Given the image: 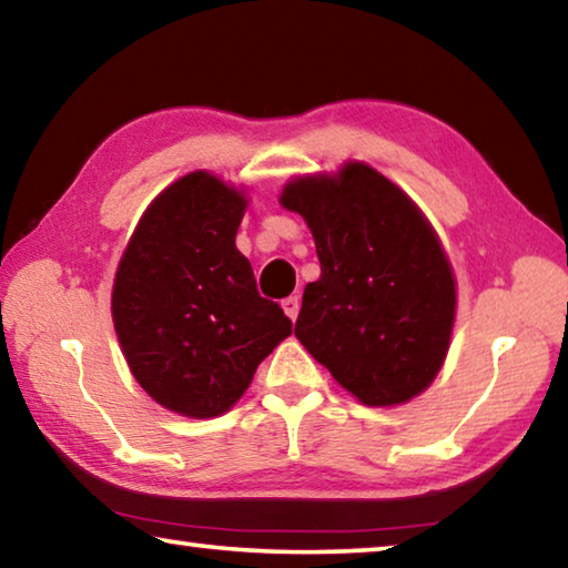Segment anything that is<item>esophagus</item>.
I'll return each instance as SVG.
<instances>
[{"instance_id":"34e87169","label":"esophagus","mask_w":568,"mask_h":568,"mask_svg":"<svg viewBox=\"0 0 568 568\" xmlns=\"http://www.w3.org/2000/svg\"><path fill=\"white\" fill-rule=\"evenodd\" d=\"M283 311H285V315H287V318H291V321L297 318V313H301V301H297V295L285 297V301H283Z\"/></svg>"}]
</instances>
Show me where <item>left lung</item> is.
I'll return each instance as SVG.
<instances>
[{
  "instance_id": "left-lung-1",
  "label": "left lung",
  "mask_w": 568,
  "mask_h": 568,
  "mask_svg": "<svg viewBox=\"0 0 568 568\" xmlns=\"http://www.w3.org/2000/svg\"><path fill=\"white\" fill-rule=\"evenodd\" d=\"M281 205L303 215L321 277L305 285L295 338L365 406L426 390L446 361L456 281L416 203L365 162L287 182Z\"/></svg>"
}]
</instances>
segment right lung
<instances>
[{
    "label": "right lung",
    "instance_id": "obj_1",
    "mask_svg": "<svg viewBox=\"0 0 568 568\" xmlns=\"http://www.w3.org/2000/svg\"><path fill=\"white\" fill-rule=\"evenodd\" d=\"M245 207L243 192L190 172L152 200L114 275L112 321L132 376L180 416L230 410L293 333L235 247Z\"/></svg>",
    "mask_w": 568,
    "mask_h": 568
}]
</instances>
